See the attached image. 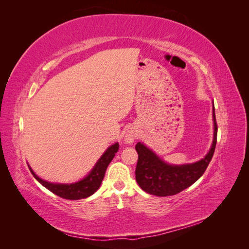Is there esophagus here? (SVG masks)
Returning <instances> with one entry per match:
<instances>
[{
    "mask_svg": "<svg viewBox=\"0 0 249 249\" xmlns=\"http://www.w3.org/2000/svg\"><path fill=\"white\" fill-rule=\"evenodd\" d=\"M138 137V135H137V131L135 129H130L128 130L127 133H126L125 137H124V141L125 143H128V144H131L133 142L135 141V139Z\"/></svg>",
    "mask_w": 249,
    "mask_h": 249,
    "instance_id": "34e87169",
    "label": "esophagus"
}]
</instances>
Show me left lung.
<instances>
[{
  "instance_id": "1",
  "label": "left lung",
  "mask_w": 249,
  "mask_h": 249,
  "mask_svg": "<svg viewBox=\"0 0 249 249\" xmlns=\"http://www.w3.org/2000/svg\"><path fill=\"white\" fill-rule=\"evenodd\" d=\"M214 134L210 150L202 160L184 165H170L163 161L155 152L149 149L144 143L138 142L136 151L138 153V162L136 168V181L139 186L150 195L158 197L173 196L197 181L208 168L212 160L216 140H217V124H216L215 109L213 104Z\"/></svg>"
}]
</instances>
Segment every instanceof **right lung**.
Listing matches in <instances>:
<instances>
[{
	"label": "right lung",
	"mask_w": 249,
	"mask_h": 249,
	"mask_svg": "<svg viewBox=\"0 0 249 249\" xmlns=\"http://www.w3.org/2000/svg\"><path fill=\"white\" fill-rule=\"evenodd\" d=\"M119 143L115 142L114 144L110 145L107 150L105 151L104 154L100 156L97 162L95 163L93 169L89 171L86 177L82 179L75 183L71 184H61V183H51L45 179L40 178L37 174L32 170V168L29 166L30 171L33 174V177L38 181L44 187L49 189L50 192L54 195L59 196L61 198L68 199V200H79L88 198L92 196L96 190L99 188L102 184L106 170L109 166L111 160L115 156V153L119 151Z\"/></svg>",
	"instance_id": "obj_1"
}]
</instances>
